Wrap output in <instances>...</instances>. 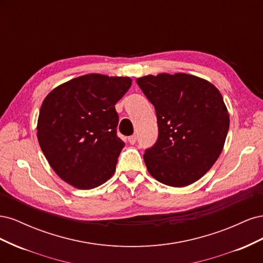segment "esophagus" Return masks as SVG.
Listing matches in <instances>:
<instances>
[{
  "label": "esophagus",
  "instance_id": "esophagus-1",
  "mask_svg": "<svg viewBox=\"0 0 263 263\" xmlns=\"http://www.w3.org/2000/svg\"><path fill=\"white\" fill-rule=\"evenodd\" d=\"M136 141H137V136H136V135H133V136L128 137V142H129L130 145L136 144Z\"/></svg>",
  "mask_w": 263,
  "mask_h": 263
}]
</instances>
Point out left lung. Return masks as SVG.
I'll use <instances>...</instances> for the list:
<instances>
[{
  "instance_id": "8db88e82",
  "label": "left lung",
  "mask_w": 263,
  "mask_h": 263,
  "mask_svg": "<svg viewBox=\"0 0 263 263\" xmlns=\"http://www.w3.org/2000/svg\"><path fill=\"white\" fill-rule=\"evenodd\" d=\"M136 82L157 115L158 138L144 155L149 173L165 185L192 184L216 162L225 144L229 115L220 92L185 73L146 76Z\"/></svg>"
}]
</instances>
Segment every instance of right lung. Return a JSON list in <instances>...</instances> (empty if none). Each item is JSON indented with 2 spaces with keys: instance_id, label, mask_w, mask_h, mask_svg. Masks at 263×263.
Masks as SVG:
<instances>
[{
  "instance_id": "add662e5",
  "label": "right lung",
  "mask_w": 263,
  "mask_h": 263,
  "mask_svg": "<svg viewBox=\"0 0 263 263\" xmlns=\"http://www.w3.org/2000/svg\"><path fill=\"white\" fill-rule=\"evenodd\" d=\"M132 79L86 74L53 89L37 123L39 146L51 168L72 186L98 187L113 176L125 142L117 137L115 104Z\"/></svg>"
}]
</instances>
